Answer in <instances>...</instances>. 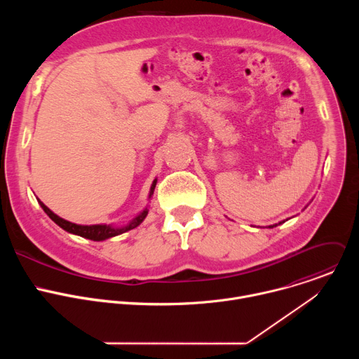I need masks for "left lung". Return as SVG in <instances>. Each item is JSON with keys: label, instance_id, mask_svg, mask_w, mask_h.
<instances>
[{"label": "left lung", "instance_id": "left-lung-1", "mask_svg": "<svg viewBox=\"0 0 359 359\" xmlns=\"http://www.w3.org/2000/svg\"><path fill=\"white\" fill-rule=\"evenodd\" d=\"M283 223H284V222H283ZM278 224H281V222H280V223H278ZM278 224H273V226H269V227H270V229H273V227H277V226H278Z\"/></svg>", "mask_w": 359, "mask_h": 359}]
</instances>
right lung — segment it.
<instances>
[{
    "label": "right lung",
    "mask_w": 359,
    "mask_h": 359,
    "mask_svg": "<svg viewBox=\"0 0 359 359\" xmlns=\"http://www.w3.org/2000/svg\"><path fill=\"white\" fill-rule=\"evenodd\" d=\"M156 179L153 180V184L150 187V193H149V197H151L153 191H155V187H156ZM41 208L43 209V212L49 216V219L55 222L61 229H64L65 231L68 233H72V234H76V236H81V237H85V238H89V240H93V241H102V240H107V238H111V237H115V236H119L122 233H126L135 227H137L143 220L144 217L147 216V209H144L137 217H135L128 226L125 227H112V226H107V224H93V226H81V224H75V223H71L68 220H64L61 219L60 216H57L54 212H50L45 204L38 200Z\"/></svg>",
    "instance_id": "add662e5"
}]
</instances>
